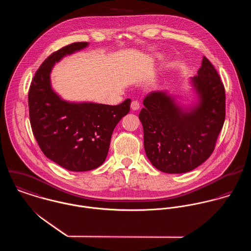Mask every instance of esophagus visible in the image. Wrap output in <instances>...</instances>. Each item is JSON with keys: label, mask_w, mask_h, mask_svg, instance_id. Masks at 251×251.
Returning <instances> with one entry per match:
<instances>
[{"label": "esophagus", "mask_w": 251, "mask_h": 251, "mask_svg": "<svg viewBox=\"0 0 251 251\" xmlns=\"http://www.w3.org/2000/svg\"><path fill=\"white\" fill-rule=\"evenodd\" d=\"M130 107H131V109H132L133 111H136V110H138V109L140 108V104H139L138 101L133 100V101L131 102V104H130Z\"/></svg>", "instance_id": "34e87169"}]
</instances>
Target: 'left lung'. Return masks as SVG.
<instances>
[{"mask_svg":"<svg viewBox=\"0 0 251 251\" xmlns=\"http://www.w3.org/2000/svg\"><path fill=\"white\" fill-rule=\"evenodd\" d=\"M189 84L194 95L189 105L168 91H157L144 100L139 114L147 157L164 173H186L205 162L224 124V87L206 57Z\"/></svg>","mask_w":251,"mask_h":251,"instance_id":"8db88e82","label":"left lung"}]
</instances>
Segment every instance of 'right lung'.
Here are the masks:
<instances>
[{"label":"right lung","instance_id":"1","mask_svg":"<svg viewBox=\"0 0 251 251\" xmlns=\"http://www.w3.org/2000/svg\"><path fill=\"white\" fill-rule=\"evenodd\" d=\"M89 46L75 42L50 55L39 67L29 91L33 133L50 160L73 172L90 171L106 159L117 124L130 109L129 99L119 105L64 100L52 87L51 72L65 57Z\"/></svg>","mask_w":251,"mask_h":251}]
</instances>
